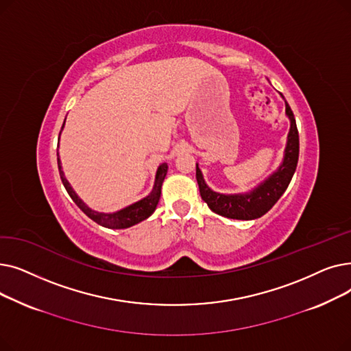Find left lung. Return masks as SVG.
<instances>
[{
  "label": "left lung",
  "mask_w": 351,
  "mask_h": 351,
  "mask_svg": "<svg viewBox=\"0 0 351 351\" xmlns=\"http://www.w3.org/2000/svg\"><path fill=\"white\" fill-rule=\"evenodd\" d=\"M286 114L290 119V132L286 147L285 161L280 165V169L269 178L264 181L260 187L250 194H234L226 195L211 191L203 180L202 171L198 165L195 167V177L198 182L199 194L207 203L210 210L214 213L227 217V219L236 220H254L264 215L269 211L289 187L291 177L295 171L298 161V130L295 125L294 114L290 106L286 101Z\"/></svg>",
  "instance_id": "obj_1"
}]
</instances>
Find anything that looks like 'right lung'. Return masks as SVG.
Returning <instances> with one entry per match:
<instances>
[{"label":"right lung","instance_id":"obj_1","mask_svg":"<svg viewBox=\"0 0 351 351\" xmlns=\"http://www.w3.org/2000/svg\"><path fill=\"white\" fill-rule=\"evenodd\" d=\"M57 161H58V170H60L61 181H62L66 193H69L70 197L73 198V202L80 207L81 211H84V214H87L93 221H95L97 224L103 226V227H107V228H127V227H131V226H134V224L148 219V217L154 213V210L158 204V199L161 197V184H162L165 174H167V169H169V165H167L165 162H162L158 167L157 176H156V184H154L152 194L140 199L138 203L132 204L121 211H117L114 214H104V213H97V211L90 210L84 203L81 202V199L77 197V194L73 191V189L70 187L69 181L65 180V177L61 171L60 158H57Z\"/></svg>","mask_w":351,"mask_h":351}]
</instances>
